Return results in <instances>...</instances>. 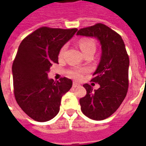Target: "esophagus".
<instances>
[{
    "label": "esophagus",
    "instance_id": "obj_1",
    "mask_svg": "<svg viewBox=\"0 0 146 146\" xmlns=\"http://www.w3.org/2000/svg\"><path fill=\"white\" fill-rule=\"evenodd\" d=\"M80 84H77L76 82H73V88H77V87H79Z\"/></svg>",
    "mask_w": 146,
    "mask_h": 146
}]
</instances>
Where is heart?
<instances>
[{
	"mask_svg": "<svg viewBox=\"0 0 146 146\" xmlns=\"http://www.w3.org/2000/svg\"><path fill=\"white\" fill-rule=\"evenodd\" d=\"M79 46L84 54L91 51H95V49H96V44H95V41L93 40H91V39H81L79 41ZM66 48V44L64 45L63 47H62L60 51H59L60 56H62L64 54ZM86 72H87V70L84 68H72V69L68 70L67 73L71 78L76 80H80L82 79L83 74L85 73Z\"/></svg>",
	"mask_w": 146,
	"mask_h": 146,
	"instance_id": "b5f03b06",
	"label": "heart"
}]
</instances>
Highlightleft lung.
<instances>
[{
	"mask_svg": "<svg viewBox=\"0 0 146 146\" xmlns=\"http://www.w3.org/2000/svg\"><path fill=\"white\" fill-rule=\"evenodd\" d=\"M77 35L97 37L102 45V57L92 82L100 88L93 90L84 84L87 94L80 99L82 113L88 118L102 120L116 112L128 90L129 57L119 34L102 23L78 30Z\"/></svg>",
	"mask_w": 146,
	"mask_h": 146,
	"instance_id": "8db88e82",
	"label": "left lung"
}]
</instances>
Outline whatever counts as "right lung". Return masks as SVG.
Returning <instances> with one entry per match:
<instances>
[{
	"label": "right lung",
	"instance_id": "right-lung-1",
	"mask_svg": "<svg viewBox=\"0 0 146 146\" xmlns=\"http://www.w3.org/2000/svg\"><path fill=\"white\" fill-rule=\"evenodd\" d=\"M77 29L42 27L21 42L12 64L14 95L18 105L38 122L53 119L59 112L61 99L72 87L66 77L48 79L53 63H58L62 47Z\"/></svg>",
	"mask_w": 146,
	"mask_h": 146
}]
</instances>
